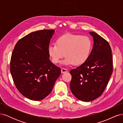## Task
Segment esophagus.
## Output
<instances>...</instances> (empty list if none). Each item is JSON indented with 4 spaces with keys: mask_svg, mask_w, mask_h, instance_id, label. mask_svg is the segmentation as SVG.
Returning a JSON list of instances; mask_svg holds the SVG:
<instances>
[{
    "mask_svg": "<svg viewBox=\"0 0 123 123\" xmlns=\"http://www.w3.org/2000/svg\"><path fill=\"white\" fill-rule=\"evenodd\" d=\"M68 72L67 69H66L65 68H62L61 69V72L62 73H65Z\"/></svg>",
    "mask_w": 123,
    "mask_h": 123,
    "instance_id": "esophagus-1",
    "label": "esophagus"
}]
</instances>
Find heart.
<instances>
[{"mask_svg":"<svg viewBox=\"0 0 123 123\" xmlns=\"http://www.w3.org/2000/svg\"><path fill=\"white\" fill-rule=\"evenodd\" d=\"M92 48V42L89 37L68 33L59 37L56 44H50L48 52L54 64L59 62L65 55L62 64L79 66L87 61Z\"/></svg>","mask_w":123,"mask_h":123,"instance_id":"heart-1","label":"heart"}]
</instances>
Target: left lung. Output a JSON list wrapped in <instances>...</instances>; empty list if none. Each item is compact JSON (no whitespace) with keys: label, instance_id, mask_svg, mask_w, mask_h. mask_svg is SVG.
Here are the masks:
<instances>
[{"label":"left lung","instance_id":"left-lung-1","mask_svg":"<svg viewBox=\"0 0 123 123\" xmlns=\"http://www.w3.org/2000/svg\"><path fill=\"white\" fill-rule=\"evenodd\" d=\"M93 46L83 64L70 71V84L73 94L80 100L90 102L98 98L105 90L113 72L112 55L110 44L93 32Z\"/></svg>","mask_w":123,"mask_h":123}]
</instances>
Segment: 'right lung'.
Instances as JSON below:
<instances>
[{
    "label": "right lung",
    "instance_id": "1",
    "mask_svg": "<svg viewBox=\"0 0 123 123\" xmlns=\"http://www.w3.org/2000/svg\"><path fill=\"white\" fill-rule=\"evenodd\" d=\"M54 30L32 32L18 41L11 56L10 72L17 90L25 98L40 100L49 95L61 75L49 59L48 48Z\"/></svg>",
    "mask_w": 123,
    "mask_h": 123
}]
</instances>
